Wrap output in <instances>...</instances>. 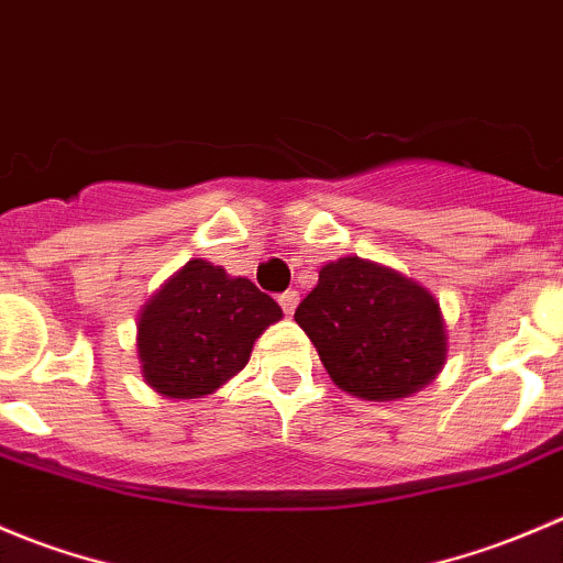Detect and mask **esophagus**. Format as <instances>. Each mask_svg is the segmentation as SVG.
Listing matches in <instances>:
<instances>
[{
    "instance_id": "esophagus-1",
    "label": "esophagus",
    "mask_w": 563,
    "mask_h": 563,
    "mask_svg": "<svg viewBox=\"0 0 563 563\" xmlns=\"http://www.w3.org/2000/svg\"><path fill=\"white\" fill-rule=\"evenodd\" d=\"M279 306L284 314H292L295 306H298V292H295V289H284L279 295Z\"/></svg>"
}]
</instances>
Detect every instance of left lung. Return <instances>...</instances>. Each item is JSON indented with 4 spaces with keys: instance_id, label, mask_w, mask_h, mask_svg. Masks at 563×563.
I'll return each mask as SVG.
<instances>
[{
    "instance_id": "8db88e82",
    "label": "left lung",
    "mask_w": 563,
    "mask_h": 563,
    "mask_svg": "<svg viewBox=\"0 0 563 563\" xmlns=\"http://www.w3.org/2000/svg\"><path fill=\"white\" fill-rule=\"evenodd\" d=\"M295 322L314 342L331 380L364 399L408 397L446 358L438 300L416 282L358 257L320 271Z\"/></svg>"
}]
</instances>
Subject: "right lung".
<instances>
[{"instance_id": "1", "label": "right lung", "mask_w": 563, "mask_h": 563, "mask_svg": "<svg viewBox=\"0 0 563 563\" xmlns=\"http://www.w3.org/2000/svg\"><path fill=\"white\" fill-rule=\"evenodd\" d=\"M279 317V303L249 279L191 260L139 317L144 380L172 399L210 394L246 366L254 339Z\"/></svg>"}]
</instances>
